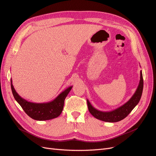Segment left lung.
<instances>
[{
    "label": "left lung",
    "instance_id": "1",
    "mask_svg": "<svg viewBox=\"0 0 156 156\" xmlns=\"http://www.w3.org/2000/svg\"><path fill=\"white\" fill-rule=\"evenodd\" d=\"M144 88V80L142 72L140 71V80L139 82L138 86L136 90L135 94L133 96L130 98V99L124 104L120 106L118 108L111 111L104 112L96 109L92 105L90 102L87 99L88 109L89 112L95 118L109 122H115L119 121L125 118L128 114L131 112L135 106L138 104L140 101Z\"/></svg>",
    "mask_w": 156,
    "mask_h": 156
}]
</instances>
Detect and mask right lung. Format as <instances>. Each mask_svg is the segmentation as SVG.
I'll use <instances>...</instances> for the list:
<instances>
[{
    "label": "right lung",
    "instance_id": "add662e5",
    "mask_svg": "<svg viewBox=\"0 0 156 156\" xmlns=\"http://www.w3.org/2000/svg\"><path fill=\"white\" fill-rule=\"evenodd\" d=\"M11 87L15 100L21 105L27 115L37 121L49 120L58 117L63 110L66 97L73 87V86L69 87L51 102L35 103L24 99L19 95L14 88L12 79H11Z\"/></svg>",
    "mask_w": 156,
    "mask_h": 156
}]
</instances>
